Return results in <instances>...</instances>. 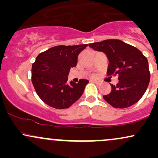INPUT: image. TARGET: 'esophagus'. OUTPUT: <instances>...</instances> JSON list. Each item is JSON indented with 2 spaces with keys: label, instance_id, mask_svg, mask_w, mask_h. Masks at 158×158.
<instances>
[{
  "label": "esophagus",
  "instance_id": "esophagus-1",
  "mask_svg": "<svg viewBox=\"0 0 158 158\" xmlns=\"http://www.w3.org/2000/svg\"><path fill=\"white\" fill-rule=\"evenodd\" d=\"M92 81H93L94 83H95V84H97V85L100 84V82H99V81H97V80H92Z\"/></svg>",
  "mask_w": 158,
  "mask_h": 158
}]
</instances>
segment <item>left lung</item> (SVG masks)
<instances>
[{
	"label": "left lung",
	"mask_w": 158,
	"mask_h": 158,
	"mask_svg": "<svg viewBox=\"0 0 158 158\" xmlns=\"http://www.w3.org/2000/svg\"><path fill=\"white\" fill-rule=\"evenodd\" d=\"M88 45L108 56V76H119L118 84L110 85V93L103 96L105 100L116 108H128L138 102L150 81L146 56L135 47L118 39L104 40Z\"/></svg>",
	"instance_id": "obj_1"
}]
</instances>
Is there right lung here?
Returning <instances> with one entry per match:
<instances>
[{"instance_id": "1", "label": "right lung", "mask_w": 158, "mask_h": 158, "mask_svg": "<svg viewBox=\"0 0 158 158\" xmlns=\"http://www.w3.org/2000/svg\"><path fill=\"white\" fill-rule=\"evenodd\" d=\"M88 44L59 45L41 52L32 66V83L40 99L57 109L68 108L84 92L87 79L68 83L70 68L77 64L78 56Z\"/></svg>"}]
</instances>
